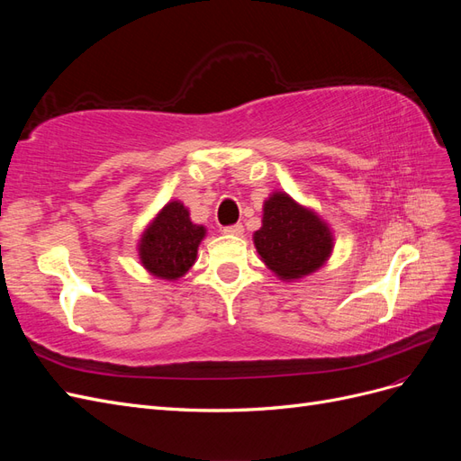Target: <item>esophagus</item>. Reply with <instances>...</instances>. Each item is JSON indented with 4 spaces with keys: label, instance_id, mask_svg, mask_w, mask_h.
<instances>
[{
    "label": "esophagus",
    "instance_id": "1",
    "mask_svg": "<svg viewBox=\"0 0 461 461\" xmlns=\"http://www.w3.org/2000/svg\"><path fill=\"white\" fill-rule=\"evenodd\" d=\"M222 232L225 234H230V236H240L244 232V227L242 225H230V227H225L222 229Z\"/></svg>",
    "mask_w": 461,
    "mask_h": 461
}]
</instances>
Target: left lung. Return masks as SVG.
<instances>
[{
  "label": "left lung",
  "instance_id": "1",
  "mask_svg": "<svg viewBox=\"0 0 461 461\" xmlns=\"http://www.w3.org/2000/svg\"><path fill=\"white\" fill-rule=\"evenodd\" d=\"M261 261L281 281H298L323 267L332 254L334 236L313 209L286 192H273L263 202L261 229L254 232Z\"/></svg>",
  "mask_w": 461,
  "mask_h": 461
}]
</instances>
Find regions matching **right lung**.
I'll return each instance as SVG.
<instances>
[{"mask_svg": "<svg viewBox=\"0 0 461 461\" xmlns=\"http://www.w3.org/2000/svg\"><path fill=\"white\" fill-rule=\"evenodd\" d=\"M205 239V227L190 219L188 207L173 200L151 219L138 240L142 267L163 281H176L196 263L198 246Z\"/></svg>", "mask_w": 461, "mask_h": 461, "instance_id": "right-lung-1", "label": "right lung"}]
</instances>
